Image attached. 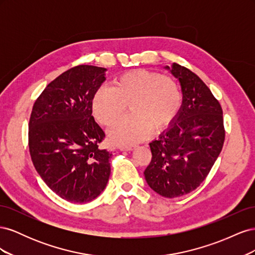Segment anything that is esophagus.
Returning a JSON list of instances; mask_svg holds the SVG:
<instances>
[{"label": "esophagus", "mask_w": 255, "mask_h": 255, "mask_svg": "<svg viewBox=\"0 0 255 255\" xmlns=\"http://www.w3.org/2000/svg\"><path fill=\"white\" fill-rule=\"evenodd\" d=\"M119 149L121 151H132L133 149H135V145L129 144V145H120Z\"/></svg>", "instance_id": "34e87169"}]
</instances>
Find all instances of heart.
Segmentation results:
<instances>
[{
	"label": "heart",
	"instance_id": "heart-1",
	"mask_svg": "<svg viewBox=\"0 0 255 255\" xmlns=\"http://www.w3.org/2000/svg\"><path fill=\"white\" fill-rule=\"evenodd\" d=\"M182 92L168 75L138 69L121 74L114 86L100 87L92 99V113L105 127L119 120L129 106L130 115L111 128L115 143L129 144L143 140L153 128L160 132L172 125L182 107Z\"/></svg>",
	"mask_w": 255,
	"mask_h": 255
}]
</instances>
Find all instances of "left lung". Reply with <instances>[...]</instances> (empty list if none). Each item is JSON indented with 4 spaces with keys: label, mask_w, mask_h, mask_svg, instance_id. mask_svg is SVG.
Wrapping results in <instances>:
<instances>
[{
    "label": "left lung",
    "mask_w": 255,
    "mask_h": 255,
    "mask_svg": "<svg viewBox=\"0 0 255 255\" xmlns=\"http://www.w3.org/2000/svg\"><path fill=\"white\" fill-rule=\"evenodd\" d=\"M165 69L181 84L182 107L172 125L149 143L152 159L143 174L158 195L176 198L205 180L222 150L226 132L221 105L203 81L175 63Z\"/></svg>",
    "instance_id": "left-lung-1"
}]
</instances>
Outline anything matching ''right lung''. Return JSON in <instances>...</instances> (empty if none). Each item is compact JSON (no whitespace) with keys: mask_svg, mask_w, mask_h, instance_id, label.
<instances>
[{"mask_svg":"<svg viewBox=\"0 0 255 255\" xmlns=\"http://www.w3.org/2000/svg\"><path fill=\"white\" fill-rule=\"evenodd\" d=\"M105 68L80 65L52 81L34 103L28 146L41 179L57 196L86 203L105 189L113 153L100 148L105 133L92 116V99Z\"/></svg>","mask_w":255,"mask_h":255,"instance_id":"right-lung-1","label":"right lung"}]
</instances>
